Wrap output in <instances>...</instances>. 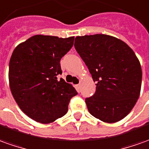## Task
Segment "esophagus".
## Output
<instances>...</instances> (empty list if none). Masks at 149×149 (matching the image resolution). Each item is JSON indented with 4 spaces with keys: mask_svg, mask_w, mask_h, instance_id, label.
<instances>
[{
    "mask_svg": "<svg viewBox=\"0 0 149 149\" xmlns=\"http://www.w3.org/2000/svg\"><path fill=\"white\" fill-rule=\"evenodd\" d=\"M80 87H81V85L79 84L75 85V88H76L77 91H79V90H80Z\"/></svg>",
    "mask_w": 149,
    "mask_h": 149,
    "instance_id": "obj_1",
    "label": "esophagus"
}]
</instances>
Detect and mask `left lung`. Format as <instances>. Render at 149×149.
<instances>
[{"instance_id": "obj_1", "label": "left lung", "mask_w": 149, "mask_h": 149, "mask_svg": "<svg viewBox=\"0 0 149 149\" xmlns=\"http://www.w3.org/2000/svg\"><path fill=\"white\" fill-rule=\"evenodd\" d=\"M74 48L96 83L95 94L85 99L89 113L108 123L124 118L135 106L141 88L142 70L133 50L104 34L77 36Z\"/></svg>"}]
</instances>
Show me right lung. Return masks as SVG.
<instances>
[{
  "mask_svg": "<svg viewBox=\"0 0 149 149\" xmlns=\"http://www.w3.org/2000/svg\"><path fill=\"white\" fill-rule=\"evenodd\" d=\"M74 37L36 35L18 45L9 65L12 95L29 118L40 123H53L64 116L78 92L63 79L60 61L74 45Z\"/></svg>",
  "mask_w": 149,
  "mask_h": 149,
  "instance_id": "1",
  "label": "right lung"
}]
</instances>
